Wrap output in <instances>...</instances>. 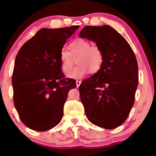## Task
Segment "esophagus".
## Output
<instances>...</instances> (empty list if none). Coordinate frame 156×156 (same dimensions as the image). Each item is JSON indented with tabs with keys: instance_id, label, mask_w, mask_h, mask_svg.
I'll use <instances>...</instances> for the list:
<instances>
[{
	"instance_id": "34e87169",
	"label": "esophagus",
	"mask_w": 156,
	"mask_h": 156,
	"mask_svg": "<svg viewBox=\"0 0 156 156\" xmlns=\"http://www.w3.org/2000/svg\"><path fill=\"white\" fill-rule=\"evenodd\" d=\"M80 83H81V81H80V80H76V86H77V87H79V86L80 85Z\"/></svg>"
}]
</instances>
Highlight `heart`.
<instances>
[{"mask_svg": "<svg viewBox=\"0 0 156 156\" xmlns=\"http://www.w3.org/2000/svg\"><path fill=\"white\" fill-rule=\"evenodd\" d=\"M68 51L62 49L60 52L61 70L65 76H68L72 69L74 60L78 65L70 74V78L79 79L87 74H94L102 67L105 61V54L97 45H91L84 38H76L67 46Z\"/></svg>", "mask_w": 156, "mask_h": 156, "instance_id": "b5f03b06", "label": "heart"}]
</instances>
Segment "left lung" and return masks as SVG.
<instances>
[{"label": "left lung", "instance_id": "8db88e82", "mask_svg": "<svg viewBox=\"0 0 156 156\" xmlns=\"http://www.w3.org/2000/svg\"><path fill=\"white\" fill-rule=\"evenodd\" d=\"M79 36L96 43L105 54L102 67L79 86L86 115L93 124L112 129L127 119L138 86V65L126 40L109 25L86 26Z\"/></svg>", "mask_w": 156, "mask_h": 156}]
</instances>
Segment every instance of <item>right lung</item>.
Returning a JSON list of instances; mask_svg holds the SVG:
<instances>
[{
    "instance_id": "1",
    "label": "right lung",
    "mask_w": 156,
    "mask_h": 156,
    "mask_svg": "<svg viewBox=\"0 0 156 156\" xmlns=\"http://www.w3.org/2000/svg\"><path fill=\"white\" fill-rule=\"evenodd\" d=\"M79 26L43 28L18 51L12 74L14 103L26 126L38 132L61 121L63 108L76 80L65 78L60 52Z\"/></svg>"
}]
</instances>
